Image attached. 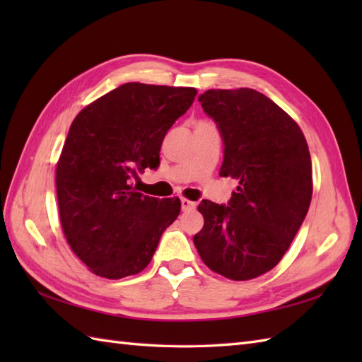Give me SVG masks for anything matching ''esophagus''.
I'll return each instance as SVG.
<instances>
[{"instance_id": "34e87169", "label": "esophagus", "mask_w": 362, "mask_h": 362, "mask_svg": "<svg viewBox=\"0 0 362 362\" xmlns=\"http://www.w3.org/2000/svg\"><path fill=\"white\" fill-rule=\"evenodd\" d=\"M182 210L183 211H189V210H194L196 209V202L193 201H188V199H182Z\"/></svg>"}]
</instances>
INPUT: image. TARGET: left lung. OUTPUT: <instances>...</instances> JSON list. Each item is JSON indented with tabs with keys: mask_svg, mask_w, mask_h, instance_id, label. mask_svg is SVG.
Returning a JSON list of instances; mask_svg holds the SVG:
<instances>
[{
	"mask_svg": "<svg viewBox=\"0 0 362 362\" xmlns=\"http://www.w3.org/2000/svg\"><path fill=\"white\" fill-rule=\"evenodd\" d=\"M224 143L219 175L238 180L227 205L202 201L193 241L204 263L230 280H250L280 263L308 213L311 157L297 122L252 88L199 96Z\"/></svg>",
	"mask_w": 362,
	"mask_h": 362,
	"instance_id": "obj_1",
	"label": "left lung"
}]
</instances>
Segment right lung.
I'll list each match as a JSON object with an SVG mask.
<instances>
[{"instance_id":"right-lung-1","label":"right lung","mask_w":362,"mask_h":362,"mask_svg":"<svg viewBox=\"0 0 362 362\" xmlns=\"http://www.w3.org/2000/svg\"><path fill=\"white\" fill-rule=\"evenodd\" d=\"M196 88L129 82L74 118L56 169L60 222L91 272L118 280L151 263L179 197L136 193L132 179L160 165L166 132L194 101Z\"/></svg>"}]
</instances>
